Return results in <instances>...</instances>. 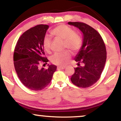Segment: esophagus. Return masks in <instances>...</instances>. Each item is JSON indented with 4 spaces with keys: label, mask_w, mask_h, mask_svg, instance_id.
<instances>
[{
    "label": "esophagus",
    "mask_w": 121,
    "mask_h": 121,
    "mask_svg": "<svg viewBox=\"0 0 121 121\" xmlns=\"http://www.w3.org/2000/svg\"><path fill=\"white\" fill-rule=\"evenodd\" d=\"M65 67V66H58L57 67V69H64Z\"/></svg>",
    "instance_id": "34e87169"
}]
</instances>
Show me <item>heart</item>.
<instances>
[{
    "mask_svg": "<svg viewBox=\"0 0 121 121\" xmlns=\"http://www.w3.org/2000/svg\"><path fill=\"white\" fill-rule=\"evenodd\" d=\"M52 35L65 42V47L75 52L81 49L82 44V40L78 33L74 32L71 27L65 25H60L55 27L51 32ZM51 39L49 35L44 37L43 45L44 49L48 52L50 50ZM71 54L69 51L66 50L62 52H56L50 57V60L54 64L57 65H64L71 57Z\"/></svg>",
    "mask_w": 121,
    "mask_h": 121,
    "instance_id": "b5f03b06",
    "label": "heart"
}]
</instances>
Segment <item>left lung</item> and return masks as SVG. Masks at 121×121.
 Masks as SVG:
<instances>
[{
  "instance_id": "1",
  "label": "left lung",
  "mask_w": 121,
  "mask_h": 121,
  "mask_svg": "<svg viewBox=\"0 0 121 121\" xmlns=\"http://www.w3.org/2000/svg\"><path fill=\"white\" fill-rule=\"evenodd\" d=\"M68 24L77 27L83 35L82 45L74 58L78 66L74 68L71 82L78 87H89L99 79L104 68L106 60L104 42L100 34L86 23L69 22Z\"/></svg>"
}]
</instances>
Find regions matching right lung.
Masks as SVG:
<instances>
[{
    "instance_id": "obj_1",
    "label": "right lung",
    "mask_w": 121,
    "mask_h": 121,
    "mask_svg": "<svg viewBox=\"0 0 121 121\" xmlns=\"http://www.w3.org/2000/svg\"><path fill=\"white\" fill-rule=\"evenodd\" d=\"M48 25H39L29 29L18 39L13 53L15 70L21 83L31 91H40L52 81L57 66L48 64V69H39L40 62L49 60L44 55L43 41Z\"/></svg>"
}]
</instances>
